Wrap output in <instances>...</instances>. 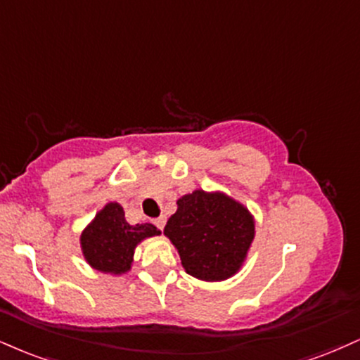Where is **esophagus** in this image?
<instances>
[{
	"instance_id": "esophagus-1",
	"label": "esophagus",
	"mask_w": 360,
	"mask_h": 360,
	"mask_svg": "<svg viewBox=\"0 0 360 360\" xmlns=\"http://www.w3.org/2000/svg\"><path fill=\"white\" fill-rule=\"evenodd\" d=\"M154 224H155V226H158V228L161 229V231H162V229H164V224H166V218H164V216H159V218H155V219H154Z\"/></svg>"
}]
</instances>
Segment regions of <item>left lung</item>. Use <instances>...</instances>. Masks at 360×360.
<instances>
[{
    "label": "left lung",
    "instance_id": "8db88e82",
    "mask_svg": "<svg viewBox=\"0 0 360 360\" xmlns=\"http://www.w3.org/2000/svg\"><path fill=\"white\" fill-rule=\"evenodd\" d=\"M164 235L179 251L186 274L219 281L235 275L255 236L248 210L224 194L194 191L177 201Z\"/></svg>",
    "mask_w": 360,
    "mask_h": 360
}]
</instances>
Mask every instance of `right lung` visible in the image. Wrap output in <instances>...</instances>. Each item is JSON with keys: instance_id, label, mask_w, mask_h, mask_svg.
<instances>
[{"instance_id": "add662e5", "label": "right lung", "mask_w": 360, "mask_h": 360, "mask_svg": "<svg viewBox=\"0 0 360 360\" xmlns=\"http://www.w3.org/2000/svg\"><path fill=\"white\" fill-rule=\"evenodd\" d=\"M154 235H161L154 224L142 223L132 226L125 221L122 206L109 202L82 233V250L95 270L124 274L131 268L139 241Z\"/></svg>"}]
</instances>
